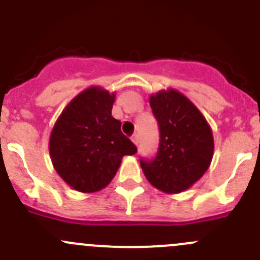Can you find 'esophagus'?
Segmentation results:
<instances>
[{"label": "esophagus", "mask_w": 260, "mask_h": 260, "mask_svg": "<svg viewBox=\"0 0 260 260\" xmlns=\"http://www.w3.org/2000/svg\"><path fill=\"white\" fill-rule=\"evenodd\" d=\"M132 142H133V143H135V145H136V146H137V145H138V135H136V133H135V135H133V136H132Z\"/></svg>", "instance_id": "34e87169"}]
</instances>
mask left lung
Segmentation results:
<instances>
[{"mask_svg":"<svg viewBox=\"0 0 260 260\" xmlns=\"http://www.w3.org/2000/svg\"><path fill=\"white\" fill-rule=\"evenodd\" d=\"M158 123L159 145L151 161L141 158L146 179L166 193H179L199 181L214 154L210 125L195 104L175 89L149 96Z\"/></svg>","mask_w":260,"mask_h":260,"instance_id":"left-lung-1","label":"left lung"}]
</instances>
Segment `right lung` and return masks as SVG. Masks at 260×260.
<instances>
[{
  "label": "right lung",
  "instance_id": "1",
  "mask_svg": "<svg viewBox=\"0 0 260 260\" xmlns=\"http://www.w3.org/2000/svg\"><path fill=\"white\" fill-rule=\"evenodd\" d=\"M114 94L91 86L78 94L55 122L49 141L52 165L70 187L95 192L106 187L123 156L137 152L112 117Z\"/></svg>",
  "mask_w": 260,
  "mask_h": 260
}]
</instances>
